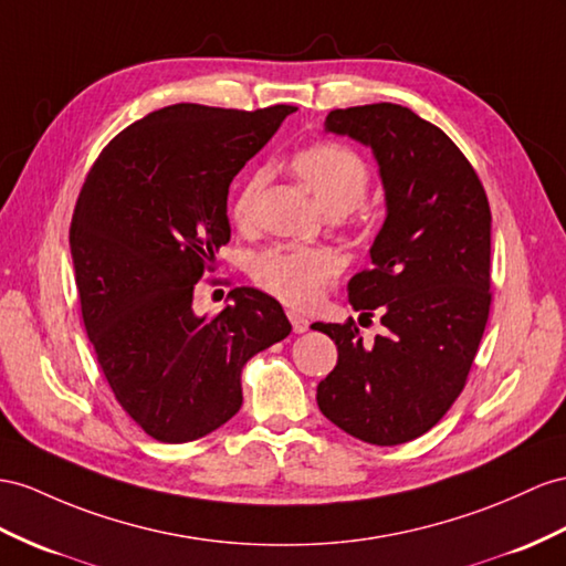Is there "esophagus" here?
<instances>
[{
	"instance_id": "1",
	"label": "esophagus",
	"mask_w": 566,
	"mask_h": 566,
	"mask_svg": "<svg viewBox=\"0 0 566 566\" xmlns=\"http://www.w3.org/2000/svg\"><path fill=\"white\" fill-rule=\"evenodd\" d=\"M286 315H289V321H292V327H294L296 335H301V332L308 329L311 323H308L306 315H301V313H296V311H286Z\"/></svg>"
}]
</instances>
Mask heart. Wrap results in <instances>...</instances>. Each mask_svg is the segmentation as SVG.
<instances>
[{"instance_id":"heart-1","label":"heart","mask_w":566,"mask_h":566,"mask_svg":"<svg viewBox=\"0 0 566 566\" xmlns=\"http://www.w3.org/2000/svg\"><path fill=\"white\" fill-rule=\"evenodd\" d=\"M296 177L308 186L321 208L342 217L356 210L366 200L370 174L364 159L342 143H313L292 157ZM270 181L268 169H255L237 196L234 220L245 227L253 222L255 200ZM339 272V260L329 251L298 249V245H274L260 253L253 263L255 282L282 298L289 306L308 308L321 298L323 286Z\"/></svg>"}]
</instances>
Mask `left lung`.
Listing matches in <instances>:
<instances>
[{"label":"left lung","instance_id":"8db88e82","mask_svg":"<svg viewBox=\"0 0 566 566\" xmlns=\"http://www.w3.org/2000/svg\"><path fill=\"white\" fill-rule=\"evenodd\" d=\"M325 132L378 163L387 212L349 301L358 323L378 311L385 335L368 344L354 321L311 325L337 344L315 399L344 432L392 447L428 432L467 382L490 313V206L452 138L409 107L335 109Z\"/></svg>","mask_w":566,"mask_h":566}]
</instances>
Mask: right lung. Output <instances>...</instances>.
<instances>
[{
	"label": "right lung",
	"instance_id": "1",
	"mask_svg": "<svg viewBox=\"0 0 566 566\" xmlns=\"http://www.w3.org/2000/svg\"><path fill=\"white\" fill-rule=\"evenodd\" d=\"M296 107L169 105L99 153L71 220L81 313L122 409L159 442L206 438L241 409V368L292 325L277 298L231 289L214 317L193 286L229 241V184Z\"/></svg>",
	"mask_w": 566,
	"mask_h": 566
}]
</instances>
